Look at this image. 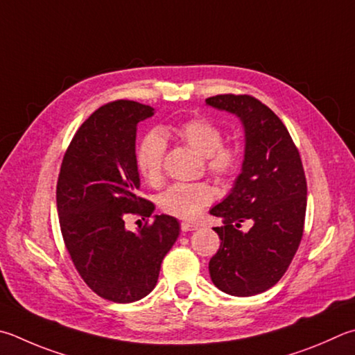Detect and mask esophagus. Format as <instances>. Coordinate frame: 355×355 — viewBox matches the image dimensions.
<instances>
[{"instance_id": "34e87169", "label": "esophagus", "mask_w": 355, "mask_h": 355, "mask_svg": "<svg viewBox=\"0 0 355 355\" xmlns=\"http://www.w3.org/2000/svg\"><path fill=\"white\" fill-rule=\"evenodd\" d=\"M198 227L194 223H189V222H182V231L183 233H188V231H194L197 230Z\"/></svg>"}]
</instances>
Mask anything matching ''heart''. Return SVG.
Here are the masks:
<instances>
[{"label": "heart", "mask_w": 355, "mask_h": 355, "mask_svg": "<svg viewBox=\"0 0 355 355\" xmlns=\"http://www.w3.org/2000/svg\"><path fill=\"white\" fill-rule=\"evenodd\" d=\"M177 137L191 149L205 157L206 171L218 183H228L241 171L242 155L237 147L223 144V132L214 122L203 116L184 121L175 128ZM166 155V139L161 132L152 130L139 141L135 152V164L146 183L158 184L163 178ZM208 183H177L161 192L158 197L159 209L166 214L183 220L196 218L212 200Z\"/></svg>", "instance_id": "heart-1"}]
</instances>
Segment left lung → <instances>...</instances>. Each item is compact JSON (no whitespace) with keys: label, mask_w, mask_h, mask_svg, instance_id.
Returning <instances> with one entry per match:
<instances>
[{"label":"left lung","mask_w":355,"mask_h":355,"mask_svg":"<svg viewBox=\"0 0 355 355\" xmlns=\"http://www.w3.org/2000/svg\"><path fill=\"white\" fill-rule=\"evenodd\" d=\"M206 104L234 113L245 127V159L231 194L209 212L220 247L209 261L217 288L233 296L262 293L292 262L304 231L307 183L298 147L270 108L250 94H217ZM250 225L242 232L243 222Z\"/></svg>","instance_id":"1"}]
</instances>
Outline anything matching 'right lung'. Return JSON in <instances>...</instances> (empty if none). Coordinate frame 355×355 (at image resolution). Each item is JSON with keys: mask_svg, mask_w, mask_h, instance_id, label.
<instances>
[{"mask_svg": "<svg viewBox=\"0 0 355 355\" xmlns=\"http://www.w3.org/2000/svg\"><path fill=\"white\" fill-rule=\"evenodd\" d=\"M153 108L119 99L99 107L79 127L63 155L57 211L77 273L101 298L133 302L157 286L161 262L180 234L175 217L155 216L137 233L128 214L149 218L152 202L138 196L135 164L138 122Z\"/></svg>", "mask_w": 355, "mask_h": 355, "instance_id": "1", "label": "right lung"}]
</instances>
